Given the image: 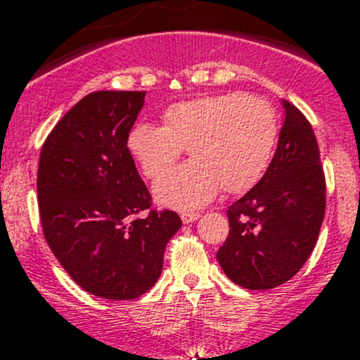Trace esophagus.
<instances>
[{
  "label": "esophagus",
  "mask_w": 360,
  "mask_h": 360,
  "mask_svg": "<svg viewBox=\"0 0 360 360\" xmlns=\"http://www.w3.org/2000/svg\"><path fill=\"white\" fill-rule=\"evenodd\" d=\"M198 218H200V213H183L181 214V220H183V223L196 221Z\"/></svg>",
  "instance_id": "34e87169"
}]
</instances>
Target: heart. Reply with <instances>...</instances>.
I'll use <instances>...</instances> for the list:
<instances>
[{
  "instance_id": "1",
  "label": "heart",
  "mask_w": 360,
  "mask_h": 360,
  "mask_svg": "<svg viewBox=\"0 0 360 360\" xmlns=\"http://www.w3.org/2000/svg\"><path fill=\"white\" fill-rule=\"evenodd\" d=\"M162 120L164 127L137 123L127 146L148 179L162 176L188 148L191 160L167 172L154 188L155 200L176 210L200 208L220 188L230 194L249 191L266 172L279 137L276 110L250 94L172 103Z\"/></svg>"
}]
</instances>
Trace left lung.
<instances>
[{
    "label": "left lung",
    "instance_id": "8db88e82",
    "mask_svg": "<svg viewBox=\"0 0 360 360\" xmlns=\"http://www.w3.org/2000/svg\"><path fill=\"white\" fill-rule=\"evenodd\" d=\"M284 123L266 174L229 206L230 232L217 259L245 289L281 286L304 266L325 217V176L315 131L304 115L281 101Z\"/></svg>",
    "mask_w": 360,
    "mask_h": 360
}]
</instances>
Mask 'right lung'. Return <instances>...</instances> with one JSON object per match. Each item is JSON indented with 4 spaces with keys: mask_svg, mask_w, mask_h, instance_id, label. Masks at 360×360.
<instances>
[{
    "mask_svg": "<svg viewBox=\"0 0 360 360\" xmlns=\"http://www.w3.org/2000/svg\"><path fill=\"white\" fill-rule=\"evenodd\" d=\"M146 91H96L74 105L45 140L37 193L45 240L89 295L134 300L162 272L179 214L152 210L127 139Z\"/></svg>",
    "mask_w": 360,
    "mask_h": 360,
    "instance_id": "right-lung-1",
    "label": "right lung"
}]
</instances>
